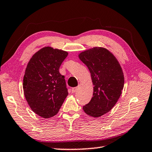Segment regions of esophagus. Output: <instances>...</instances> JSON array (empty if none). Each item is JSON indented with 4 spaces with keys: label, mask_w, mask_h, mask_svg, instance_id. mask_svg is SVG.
Returning a JSON list of instances; mask_svg holds the SVG:
<instances>
[{
    "label": "esophagus",
    "mask_w": 152,
    "mask_h": 152,
    "mask_svg": "<svg viewBox=\"0 0 152 152\" xmlns=\"http://www.w3.org/2000/svg\"><path fill=\"white\" fill-rule=\"evenodd\" d=\"M76 91H77V87H74V88H72L71 89L72 93H74Z\"/></svg>",
    "instance_id": "esophagus-1"
}]
</instances>
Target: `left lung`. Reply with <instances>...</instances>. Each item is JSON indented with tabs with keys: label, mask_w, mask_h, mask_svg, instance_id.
I'll list each match as a JSON object with an SVG mask.
<instances>
[{
	"label": "left lung",
	"mask_w": 152,
	"mask_h": 152,
	"mask_svg": "<svg viewBox=\"0 0 152 152\" xmlns=\"http://www.w3.org/2000/svg\"><path fill=\"white\" fill-rule=\"evenodd\" d=\"M78 56L88 67L94 85L93 96L83 110L90 116L99 117L113 109L122 93V68L113 53L103 48H91Z\"/></svg>",
	"instance_id": "left-lung-1"
}]
</instances>
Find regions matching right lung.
Here are the masks:
<instances>
[{"label": "right lung", "mask_w": 152, "mask_h": 152, "mask_svg": "<svg viewBox=\"0 0 152 152\" xmlns=\"http://www.w3.org/2000/svg\"><path fill=\"white\" fill-rule=\"evenodd\" d=\"M68 54L45 47L32 56L25 70L23 84L25 99L33 111L45 119L57 114L68 94L64 76L59 72Z\"/></svg>", "instance_id": "obj_1"}]
</instances>
